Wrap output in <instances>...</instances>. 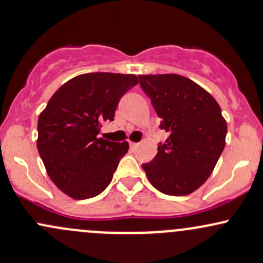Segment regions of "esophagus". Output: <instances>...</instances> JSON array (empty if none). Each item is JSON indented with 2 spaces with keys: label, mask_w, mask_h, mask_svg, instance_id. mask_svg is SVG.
<instances>
[{
  "label": "esophagus",
  "mask_w": 263,
  "mask_h": 263,
  "mask_svg": "<svg viewBox=\"0 0 263 263\" xmlns=\"http://www.w3.org/2000/svg\"><path fill=\"white\" fill-rule=\"evenodd\" d=\"M138 146H139V143H133V142H130V148L132 149H137Z\"/></svg>",
  "instance_id": "1"
}]
</instances>
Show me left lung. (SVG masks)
I'll use <instances>...</instances> for the list:
<instances>
[{
    "instance_id": "1",
    "label": "left lung",
    "mask_w": 263,
    "mask_h": 263,
    "mask_svg": "<svg viewBox=\"0 0 263 263\" xmlns=\"http://www.w3.org/2000/svg\"><path fill=\"white\" fill-rule=\"evenodd\" d=\"M143 91L168 132L152 162L143 164L149 182L168 196H187L211 176L226 145L227 123L208 91L177 74L139 75Z\"/></svg>"
}]
</instances>
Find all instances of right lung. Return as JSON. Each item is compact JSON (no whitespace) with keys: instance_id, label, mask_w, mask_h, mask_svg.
<instances>
[{"instance_id":"obj_1","label":"right lung","mask_w":263,"mask_h":263,"mask_svg":"<svg viewBox=\"0 0 263 263\" xmlns=\"http://www.w3.org/2000/svg\"><path fill=\"white\" fill-rule=\"evenodd\" d=\"M138 84L132 74L90 72L65 83L37 121V149L55 185L74 199L98 196L110 184L128 142L98 138L114 120L119 100Z\"/></svg>"}]
</instances>
